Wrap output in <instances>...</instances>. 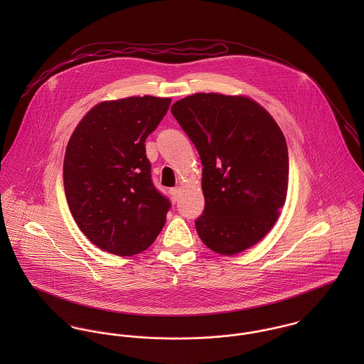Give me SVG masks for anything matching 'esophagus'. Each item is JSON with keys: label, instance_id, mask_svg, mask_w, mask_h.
<instances>
[{"label": "esophagus", "instance_id": "1", "mask_svg": "<svg viewBox=\"0 0 364 364\" xmlns=\"http://www.w3.org/2000/svg\"><path fill=\"white\" fill-rule=\"evenodd\" d=\"M181 192H182V191H181V188H179V186L172 188V189H171V196H172V199H173V200H178V199H179Z\"/></svg>", "mask_w": 364, "mask_h": 364}]
</instances>
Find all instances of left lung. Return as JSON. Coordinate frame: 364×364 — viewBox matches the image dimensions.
<instances>
[{
	"mask_svg": "<svg viewBox=\"0 0 364 364\" xmlns=\"http://www.w3.org/2000/svg\"><path fill=\"white\" fill-rule=\"evenodd\" d=\"M171 112L203 165V214L195 221L211 251L235 255L259 242L284 206L286 139L274 119L247 97L195 94Z\"/></svg>",
	"mask_w": 364,
	"mask_h": 364,
	"instance_id": "left-lung-1",
	"label": "left lung"
}]
</instances>
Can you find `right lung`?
<instances>
[{
	"instance_id": "right-lung-1",
	"label": "right lung",
	"mask_w": 364,
	"mask_h": 364,
	"mask_svg": "<svg viewBox=\"0 0 364 364\" xmlns=\"http://www.w3.org/2000/svg\"><path fill=\"white\" fill-rule=\"evenodd\" d=\"M169 104L150 95L101 102L70 137L63 165L68 208L85 237L109 254L143 252L165 224L171 202L153 183L144 143Z\"/></svg>"
}]
</instances>
